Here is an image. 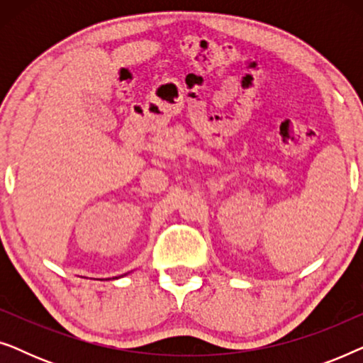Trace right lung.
<instances>
[{"label":"right lung","mask_w":363,"mask_h":363,"mask_svg":"<svg viewBox=\"0 0 363 363\" xmlns=\"http://www.w3.org/2000/svg\"><path fill=\"white\" fill-rule=\"evenodd\" d=\"M112 279H113V277H112ZM116 279H117V277H116Z\"/></svg>","instance_id":"right-lung-1"}]
</instances>
